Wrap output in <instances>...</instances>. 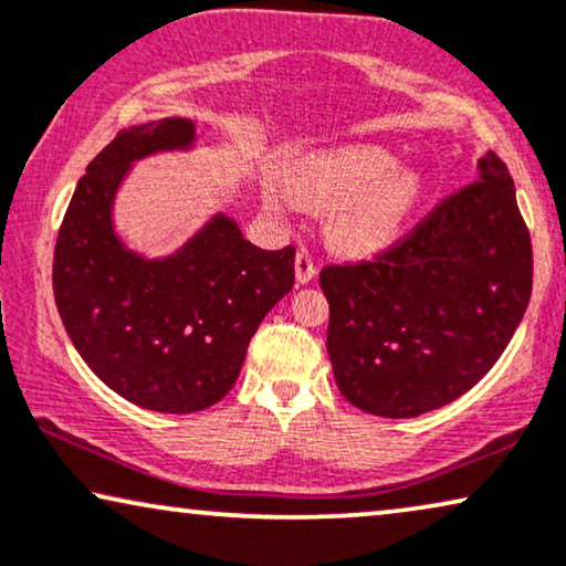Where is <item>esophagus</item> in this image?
Masks as SVG:
<instances>
[{
  "label": "esophagus",
  "mask_w": 566,
  "mask_h": 566,
  "mask_svg": "<svg viewBox=\"0 0 566 566\" xmlns=\"http://www.w3.org/2000/svg\"><path fill=\"white\" fill-rule=\"evenodd\" d=\"M295 271H297V282H300V284L313 282L315 274H318V269H315L313 255L307 253L305 248H300L297 255H295Z\"/></svg>",
  "instance_id": "esophagus-1"
}]
</instances>
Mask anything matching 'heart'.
Listing matches in <instances>:
<instances>
[{
  "label": "heart",
  "mask_w": 566,
  "mask_h": 566,
  "mask_svg": "<svg viewBox=\"0 0 566 566\" xmlns=\"http://www.w3.org/2000/svg\"><path fill=\"white\" fill-rule=\"evenodd\" d=\"M396 163L382 147H338L290 165L284 186L303 205L338 207L331 217L338 251L378 255L403 235L421 201L419 172ZM269 207L279 209L276 196H269Z\"/></svg>",
  "instance_id": "obj_1"
}]
</instances>
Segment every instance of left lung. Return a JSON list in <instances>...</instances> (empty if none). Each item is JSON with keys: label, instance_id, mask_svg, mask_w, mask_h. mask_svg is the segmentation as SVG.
Returning a JSON list of instances; mask_svg holds the SVG:
<instances>
[{"label": "left lung", "instance_id": "left-lung-1", "mask_svg": "<svg viewBox=\"0 0 566 566\" xmlns=\"http://www.w3.org/2000/svg\"><path fill=\"white\" fill-rule=\"evenodd\" d=\"M533 248L500 157L370 261L321 269L326 349L357 409L411 419L471 390L523 321Z\"/></svg>", "mask_w": 566, "mask_h": 566}]
</instances>
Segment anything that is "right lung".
Returning a JSON list of instances; mask_svg holds the SVG:
<instances>
[{"label":"right lung","mask_w":566,"mask_h":566,"mask_svg":"<svg viewBox=\"0 0 566 566\" xmlns=\"http://www.w3.org/2000/svg\"><path fill=\"white\" fill-rule=\"evenodd\" d=\"M191 142L188 118L118 132L80 178L54 248V297L74 349L111 390L160 413L222 401L263 315L295 284V245L263 251L222 214L160 261L116 238L111 205L129 165Z\"/></svg>","instance_id":"right-lung-1"}]
</instances>
